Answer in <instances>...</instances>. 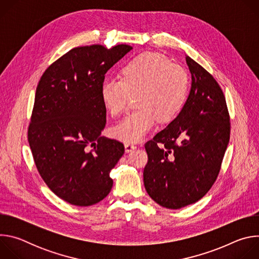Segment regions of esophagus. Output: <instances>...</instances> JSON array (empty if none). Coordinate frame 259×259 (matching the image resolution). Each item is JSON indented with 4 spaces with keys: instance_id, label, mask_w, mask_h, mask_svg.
<instances>
[{
    "instance_id": "34e87169",
    "label": "esophagus",
    "mask_w": 259,
    "mask_h": 259,
    "mask_svg": "<svg viewBox=\"0 0 259 259\" xmlns=\"http://www.w3.org/2000/svg\"><path fill=\"white\" fill-rule=\"evenodd\" d=\"M135 149H136V145H135L134 143H132V142H127V143H125V151H126L127 153H130V152L134 151Z\"/></svg>"
}]
</instances>
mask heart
<instances>
[{"label": "heart", "mask_w": 259, "mask_h": 259, "mask_svg": "<svg viewBox=\"0 0 259 259\" xmlns=\"http://www.w3.org/2000/svg\"><path fill=\"white\" fill-rule=\"evenodd\" d=\"M101 99L114 117L121 116L136 93L137 107L113 128L124 141L141 140L156 125L173 120L182 110L190 93V77L181 65L166 56L147 52L129 60L122 77H107L101 84Z\"/></svg>", "instance_id": "obj_1"}]
</instances>
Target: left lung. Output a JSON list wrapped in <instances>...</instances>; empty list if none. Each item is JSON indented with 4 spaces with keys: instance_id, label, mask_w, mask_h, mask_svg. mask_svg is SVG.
I'll list each match as a JSON object with an SVG mask.
<instances>
[{
    "instance_id": "8db88e82",
    "label": "left lung",
    "mask_w": 259,
    "mask_h": 259,
    "mask_svg": "<svg viewBox=\"0 0 259 259\" xmlns=\"http://www.w3.org/2000/svg\"><path fill=\"white\" fill-rule=\"evenodd\" d=\"M192 88L179 115L145 144L143 170L150 197L168 209L201 200L212 188L230 141V114L223 89L187 56Z\"/></svg>"
}]
</instances>
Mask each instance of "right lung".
Listing matches in <instances>:
<instances>
[{
  "label": "right lung",
  "instance_id": "right-lung-1",
  "mask_svg": "<svg viewBox=\"0 0 259 259\" xmlns=\"http://www.w3.org/2000/svg\"><path fill=\"white\" fill-rule=\"evenodd\" d=\"M131 49L76 47L49 65L36 86L27 129L32 158L48 188L71 205H94L113 188L109 173L125 147L100 135L106 123L100 90L106 71Z\"/></svg>",
  "mask_w": 259,
  "mask_h": 259
}]
</instances>
